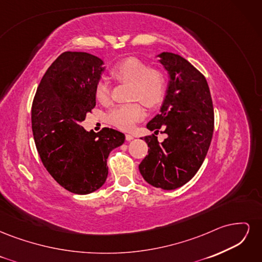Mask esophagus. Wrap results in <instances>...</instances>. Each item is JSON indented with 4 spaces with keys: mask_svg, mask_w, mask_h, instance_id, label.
<instances>
[{
    "mask_svg": "<svg viewBox=\"0 0 262 262\" xmlns=\"http://www.w3.org/2000/svg\"><path fill=\"white\" fill-rule=\"evenodd\" d=\"M134 139V137L132 136V134H125V140L126 141H132Z\"/></svg>",
    "mask_w": 262,
    "mask_h": 262,
    "instance_id": "esophagus-1",
    "label": "esophagus"
}]
</instances>
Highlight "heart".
Returning <instances> with one entry per match:
<instances>
[{"instance_id":"heart-1","label":"heart","mask_w":262,"mask_h":262,"mask_svg":"<svg viewBox=\"0 0 262 262\" xmlns=\"http://www.w3.org/2000/svg\"><path fill=\"white\" fill-rule=\"evenodd\" d=\"M112 76L120 83L130 84L132 99H140L149 108L160 106L167 93V75L161 69L150 68L145 61L130 57L112 69ZM97 100L107 104L110 100V87L106 80H99L95 87ZM145 116L140 102L119 105L110 110L108 120L121 130H131Z\"/></svg>"}]
</instances>
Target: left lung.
<instances>
[{
	"mask_svg": "<svg viewBox=\"0 0 262 262\" xmlns=\"http://www.w3.org/2000/svg\"><path fill=\"white\" fill-rule=\"evenodd\" d=\"M169 74L161 113L147 129L168 136L162 143L144 137L148 155L139 165L141 175L153 187L177 189L199 170L209 150L214 129V112L207 80L191 63L171 52L157 55Z\"/></svg>",
	"mask_w": 262,
	"mask_h": 262,
	"instance_id": "obj_1",
	"label": "left lung"
}]
</instances>
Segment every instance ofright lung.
I'll list each match as a JSON object with an SVG mask.
<instances>
[{
	"instance_id": "right-lung-1",
	"label": "right lung",
	"mask_w": 262,
	"mask_h": 262,
	"mask_svg": "<svg viewBox=\"0 0 262 262\" xmlns=\"http://www.w3.org/2000/svg\"><path fill=\"white\" fill-rule=\"evenodd\" d=\"M101 59L67 51L47 70L31 107V126L46 169L68 191L87 194L105 184L109 153L123 144L124 134L81 125L96 106L95 87L104 72Z\"/></svg>"
}]
</instances>
